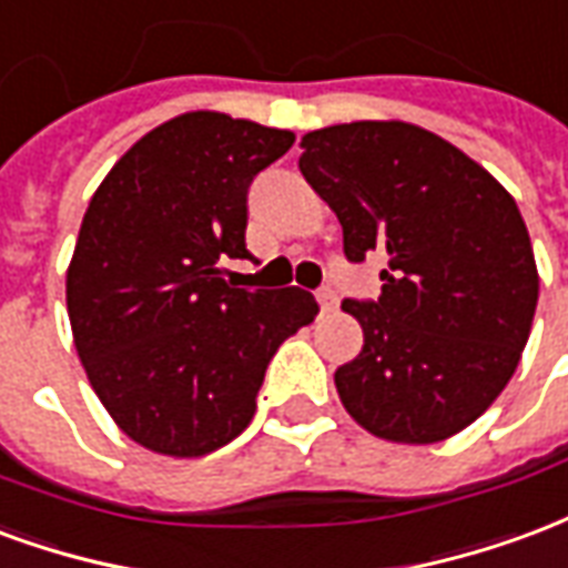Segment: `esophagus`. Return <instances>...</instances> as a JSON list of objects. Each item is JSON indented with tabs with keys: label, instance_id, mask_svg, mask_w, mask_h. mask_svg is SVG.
<instances>
[{
	"label": "esophagus",
	"instance_id": "1",
	"mask_svg": "<svg viewBox=\"0 0 568 568\" xmlns=\"http://www.w3.org/2000/svg\"><path fill=\"white\" fill-rule=\"evenodd\" d=\"M317 302H321V308H324V312H335V305H338V296H335L329 287H324V290H317Z\"/></svg>",
	"mask_w": 568,
	"mask_h": 568
}]
</instances>
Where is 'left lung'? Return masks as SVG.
Returning a JSON list of instances; mask_svg holds the SVG:
<instances>
[{"instance_id": "1", "label": "left lung", "mask_w": 568, "mask_h": 568, "mask_svg": "<svg viewBox=\"0 0 568 568\" xmlns=\"http://www.w3.org/2000/svg\"><path fill=\"white\" fill-rule=\"evenodd\" d=\"M300 148L347 260H387L378 302H342L363 326V351L335 369L345 412L396 445L457 436L505 390L532 329L539 268L515 196L405 120L335 123Z\"/></svg>"}]
</instances>
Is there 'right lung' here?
Instances as JSON below:
<instances>
[{
    "mask_svg": "<svg viewBox=\"0 0 568 568\" xmlns=\"http://www.w3.org/2000/svg\"><path fill=\"white\" fill-rule=\"evenodd\" d=\"M290 130L187 111L142 135L102 178L65 268L74 351L135 445L193 459L256 412L268 359L317 317L300 287L239 290L247 187L290 151Z\"/></svg>",
    "mask_w": 568,
    "mask_h": 568,
    "instance_id": "1",
    "label": "right lung"
}]
</instances>
